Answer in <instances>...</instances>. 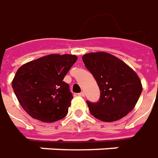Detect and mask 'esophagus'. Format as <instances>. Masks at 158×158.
Instances as JSON below:
<instances>
[{
    "mask_svg": "<svg viewBox=\"0 0 158 158\" xmlns=\"http://www.w3.org/2000/svg\"><path fill=\"white\" fill-rule=\"evenodd\" d=\"M78 95H79V96H81V97H84L85 93H84V92H81L80 94H78Z\"/></svg>",
    "mask_w": 158,
    "mask_h": 158,
    "instance_id": "34e87169",
    "label": "esophagus"
}]
</instances>
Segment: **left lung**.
<instances>
[{"instance_id":"1","label":"left lung","mask_w":158,"mask_h":158,"mask_svg":"<svg viewBox=\"0 0 158 158\" xmlns=\"http://www.w3.org/2000/svg\"><path fill=\"white\" fill-rule=\"evenodd\" d=\"M82 60L100 90L99 102L87 101L92 115L103 122H115L127 116L135 108L142 92L136 72L106 52H89L82 56Z\"/></svg>"}]
</instances>
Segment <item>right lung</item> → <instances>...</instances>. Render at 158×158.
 I'll return each instance as SVG.
<instances>
[{
    "label": "right lung",
    "mask_w": 158,
    "mask_h": 158,
    "mask_svg": "<svg viewBox=\"0 0 158 158\" xmlns=\"http://www.w3.org/2000/svg\"><path fill=\"white\" fill-rule=\"evenodd\" d=\"M77 59L71 54H49L19 68L12 86L19 104L31 117L53 123L66 116L73 96L63 80Z\"/></svg>",
    "instance_id": "add662e5"
}]
</instances>
